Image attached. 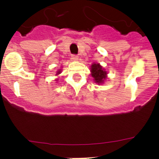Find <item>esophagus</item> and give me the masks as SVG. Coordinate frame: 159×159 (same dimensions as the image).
Returning <instances> with one entry per match:
<instances>
[{
	"mask_svg": "<svg viewBox=\"0 0 159 159\" xmlns=\"http://www.w3.org/2000/svg\"><path fill=\"white\" fill-rule=\"evenodd\" d=\"M71 59H72L73 60H78L79 57L77 55H72V56H71Z\"/></svg>",
	"mask_w": 159,
	"mask_h": 159,
	"instance_id": "34e87169",
	"label": "esophagus"
}]
</instances>
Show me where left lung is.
<instances>
[{
	"label": "left lung",
	"mask_w": 159,
	"mask_h": 159,
	"mask_svg": "<svg viewBox=\"0 0 159 159\" xmlns=\"http://www.w3.org/2000/svg\"><path fill=\"white\" fill-rule=\"evenodd\" d=\"M91 71H92V76L94 78L95 83L102 84L103 83L104 80H106L107 71L102 69V66L99 65V64H92Z\"/></svg>",
	"instance_id": "8db88e82"
}]
</instances>
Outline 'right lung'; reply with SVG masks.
<instances>
[{
  "label": "right lung",
  "mask_w": 159,
  "mask_h": 159,
  "mask_svg": "<svg viewBox=\"0 0 159 159\" xmlns=\"http://www.w3.org/2000/svg\"><path fill=\"white\" fill-rule=\"evenodd\" d=\"M57 73H58V74H60V71H58V72H57Z\"/></svg>",
  "instance_id": "right-lung-1"
}]
</instances>
